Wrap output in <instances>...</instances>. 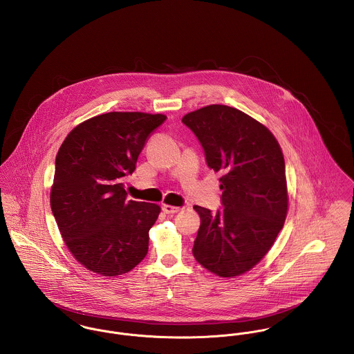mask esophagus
I'll return each mask as SVG.
<instances>
[{"label": "esophagus", "mask_w": 354, "mask_h": 354, "mask_svg": "<svg viewBox=\"0 0 354 354\" xmlns=\"http://www.w3.org/2000/svg\"><path fill=\"white\" fill-rule=\"evenodd\" d=\"M161 209L165 214H175V213L182 210V207H176V206H171V205H162Z\"/></svg>", "instance_id": "34e87169"}]
</instances>
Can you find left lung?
<instances>
[{
    "mask_svg": "<svg viewBox=\"0 0 354 354\" xmlns=\"http://www.w3.org/2000/svg\"><path fill=\"white\" fill-rule=\"evenodd\" d=\"M182 122L196 134L207 167L220 172L223 190V207L216 213L194 206L201 227L193 255L214 274H243L268 254L285 223L281 148L263 124L234 107L212 104Z\"/></svg>",
    "mask_w": 354,
    "mask_h": 354,
    "instance_id": "1",
    "label": "left lung"
}]
</instances>
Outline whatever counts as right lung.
I'll return each instance as SVG.
<instances>
[{
	"instance_id": "right-lung-1",
	"label": "right lung",
	"mask_w": 354,
	"mask_h": 354,
	"mask_svg": "<svg viewBox=\"0 0 354 354\" xmlns=\"http://www.w3.org/2000/svg\"><path fill=\"white\" fill-rule=\"evenodd\" d=\"M164 120L144 113L97 115L76 126L58 151L51 210L69 251L97 274H124L148 254L160 206L127 201L123 180Z\"/></svg>"
}]
</instances>
